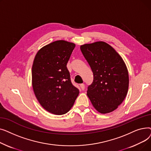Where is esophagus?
<instances>
[{
    "mask_svg": "<svg viewBox=\"0 0 151 151\" xmlns=\"http://www.w3.org/2000/svg\"><path fill=\"white\" fill-rule=\"evenodd\" d=\"M80 87H81V88L82 90H84V89H85V85L84 84H80Z\"/></svg>",
    "mask_w": 151,
    "mask_h": 151,
    "instance_id": "esophagus-1",
    "label": "esophagus"
}]
</instances>
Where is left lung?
I'll use <instances>...</instances> for the list:
<instances>
[{
	"mask_svg": "<svg viewBox=\"0 0 151 151\" xmlns=\"http://www.w3.org/2000/svg\"><path fill=\"white\" fill-rule=\"evenodd\" d=\"M80 49L93 74L87 92L93 106L101 114L113 111L122 104L129 89V72L124 60L104 42L84 44Z\"/></svg>",
	"mask_w": 151,
	"mask_h": 151,
	"instance_id": "8db88e82",
	"label": "left lung"
}]
</instances>
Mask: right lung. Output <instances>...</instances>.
<instances>
[{
    "mask_svg": "<svg viewBox=\"0 0 151 151\" xmlns=\"http://www.w3.org/2000/svg\"><path fill=\"white\" fill-rule=\"evenodd\" d=\"M75 44L58 40L40 50L32 68V83L35 97L47 111L56 115L67 113L79 92L70 80L67 63Z\"/></svg>",
    "mask_w": 151,
    "mask_h": 151,
    "instance_id": "right-lung-1",
    "label": "right lung"
}]
</instances>
